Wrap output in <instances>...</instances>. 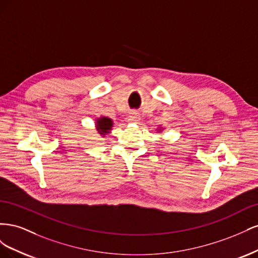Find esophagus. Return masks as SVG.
Here are the masks:
<instances>
[{"label": "esophagus", "mask_w": 258, "mask_h": 258, "mask_svg": "<svg viewBox=\"0 0 258 258\" xmlns=\"http://www.w3.org/2000/svg\"><path fill=\"white\" fill-rule=\"evenodd\" d=\"M139 120H140L139 115H138V113H136V112L131 113V115L128 117V121H129V122H139Z\"/></svg>", "instance_id": "obj_1"}]
</instances>
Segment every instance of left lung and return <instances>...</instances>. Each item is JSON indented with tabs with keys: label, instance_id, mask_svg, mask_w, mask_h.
<instances>
[{
	"label": "left lung",
	"instance_id": "1",
	"mask_svg": "<svg viewBox=\"0 0 258 258\" xmlns=\"http://www.w3.org/2000/svg\"><path fill=\"white\" fill-rule=\"evenodd\" d=\"M157 130H158V132H160V131H161V128H158Z\"/></svg>",
	"mask_w": 258,
	"mask_h": 258
}]
</instances>
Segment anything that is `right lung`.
<instances>
[{
	"instance_id": "1",
	"label": "right lung",
	"mask_w": 258,
	"mask_h": 258,
	"mask_svg": "<svg viewBox=\"0 0 258 258\" xmlns=\"http://www.w3.org/2000/svg\"><path fill=\"white\" fill-rule=\"evenodd\" d=\"M114 126V122L111 118H108V117L105 116H101L99 118L96 119V128L98 134L100 136H106L108 134H111V130Z\"/></svg>"
}]
</instances>
